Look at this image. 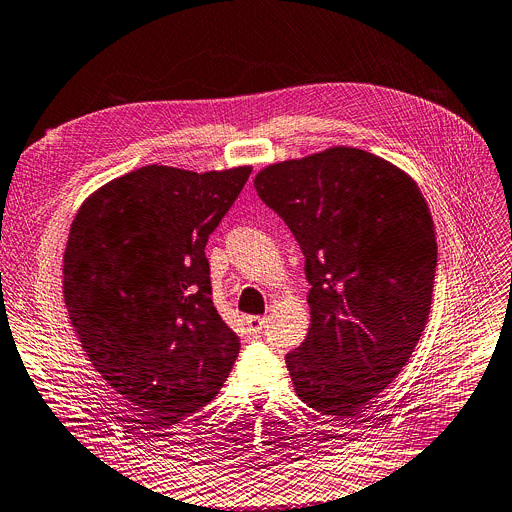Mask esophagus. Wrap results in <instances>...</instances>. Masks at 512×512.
Segmentation results:
<instances>
[{"instance_id":"esophagus-1","label":"esophagus","mask_w":512,"mask_h":512,"mask_svg":"<svg viewBox=\"0 0 512 512\" xmlns=\"http://www.w3.org/2000/svg\"><path fill=\"white\" fill-rule=\"evenodd\" d=\"M265 316H247V331L251 335H261V331L265 329Z\"/></svg>"}]
</instances>
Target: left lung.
I'll use <instances>...</instances> for the list:
<instances>
[{
    "label": "left lung",
    "instance_id": "8db88e82",
    "mask_svg": "<svg viewBox=\"0 0 512 512\" xmlns=\"http://www.w3.org/2000/svg\"><path fill=\"white\" fill-rule=\"evenodd\" d=\"M253 185L306 259L310 329L286 355L294 390L351 418L400 374L429 320L437 241L425 196L353 147L271 163Z\"/></svg>",
    "mask_w": 512,
    "mask_h": 512
}]
</instances>
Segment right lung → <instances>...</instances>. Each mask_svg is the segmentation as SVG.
I'll use <instances>...</instances> for the list:
<instances>
[{"instance_id": "right-lung-1", "label": "right lung", "mask_w": 512, "mask_h": 512, "mask_svg": "<svg viewBox=\"0 0 512 512\" xmlns=\"http://www.w3.org/2000/svg\"><path fill=\"white\" fill-rule=\"evenodd\" d=\"M251 169L147 165L102 185L73 218L63 255L73 331L149 423L169 427L206 406L239 355L212 304L204 249Z\"/></svg>"}]
</instances>
